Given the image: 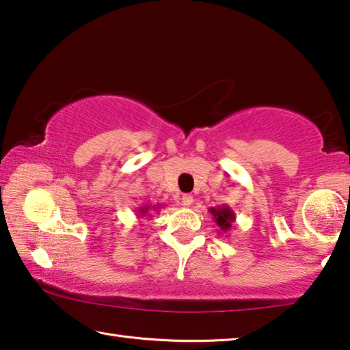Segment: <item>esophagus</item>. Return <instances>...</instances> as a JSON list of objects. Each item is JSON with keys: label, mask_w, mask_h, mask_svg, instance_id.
Returning <instances> with one entry per match:
<instances>
[{"label": "esophagus", "mask_w": 350, "mask_h": 350, "mask_svg": "<svg viewBox=\"0 0 350 350\" xmlns=\"http://www.w3.org/2000/svg\"><path fill=\"white\" fill-rule=\"evenodd\" d=\"M182 205H184V207H190V205L193 204V196L191 195H184L182 196Z\"/></svg>", "instance_id": "esophagus-1"}]
</instances>
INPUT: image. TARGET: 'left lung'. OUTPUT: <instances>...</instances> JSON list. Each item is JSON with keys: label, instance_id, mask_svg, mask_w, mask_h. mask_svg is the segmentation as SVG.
Instances as JSON below:
<instances>
[{"label": "left lung", "instance_id": "obj_1", "mask_svg": "<svg viewBox=\"0 0 350 350\" xmlns=\"http://www.w3.org/2000/svg\"><path fill=\"white\" fill-rule=\"evenodd\" d=\"M208 212L212 213L213 221L219 229V234H224V232L232 229L237 216H235L234 210H232L229 205L223 204V205H218V207H210Z\"/></svg>", "mask_w": 350, "mask_h": 350}]
</instances>
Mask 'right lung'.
<instances>
[{
    "label": "right lung",
    "instance_id": "add662e5",
    "mask_svg": "<svg viewBox=\"0 0 350 350\" xmlns=\"http://www.w3.org/2000/svg\"><path fill=\"white\" fill-rule=\"evenodd\" d=\"M160 207H163V205H159V204H155V205H142L140 208H138V218H145V216H148V218H152V215L154 213H157L159 210H160Z\"/></svg>",
    "mask_w": 350,
    "mask_h": 350
}]
</instances>
